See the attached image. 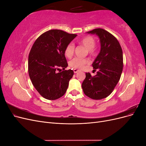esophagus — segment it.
<instances>
[{"label":"esophagus","instance_id":"esophagus-1","mask_svg":"<svg viewBox=\"0 0 146 146\" xmlns=\"http://www.w3.org/2000/svg\"><path fill=\"white\" fill-rule=\"evenodd\" d=\"M79 71H80V70H78V69H74V72L75 74L77 73V72H79Z\"/></svg>","mask_w":146,"mask_h":146}]
</instances>
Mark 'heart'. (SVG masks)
<instances>
[{"mask_svg": "<svg viewBox=\"0 0 146 146\" xmlns=\"http://www.w3.org/2000/svg\"><path fill=\"white\" fill-rule=\"evenodd\" d=\"M80 44L85 46L88 50V53L91 55H94L96 53L94 46L96 45L95 39L90 36H86L82 38L78 41ZM75 46L72 43H70L66 47L64 50V55L68 58H71L74 54ZM89 63V60L87 58H74L70 61L69 66L75 69H82L84 65Z\"/></svg>", "mask_w": 146, "mask_h": 146, "instance_id": "b5f03b06", "label": "heart"}]
</instances>
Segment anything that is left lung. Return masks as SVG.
<instances>
[{
    "instance_id": "obj_1",
    "label": "left lung",
    "mask_w": 146,
    "mask_h": 146,
    "mask_svg": "<svg viewBox=\"0 0 146 146\" xmlns=\"http://www.w3.org/2000/svg\"><path fill=\"white\" fill-rule=\"evenodd\" d=\"M87 33L99 36L100 50L92 64L94 69H98L97 74L92 77L90 73H86L82 86L86 96L100 100L111 94L120 80L123 69L122 50L117 39L105 30L96 29Z\"/></svg>"
}]
</instances>
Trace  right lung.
Instances as JSON below:
<instances>
[{
    "label": "right lung",
    "instance_id": "obj_1",
    "mask_svg": "<svg viewBox=\"0 0 146 146\" xmlns=\"http://www.w3.org/2000/svg\"><path fill=\"white\" fill-rule=\"evenodd\" d=\"M77 36L61 30H50L34 42L29 56V74L35 89L44 98L56 100L67 90L74 71L65 70L68 64L64 50Z\"/></svg>",
    "mask_w": 146,
    "mask_h": 146
}]
</instances>
